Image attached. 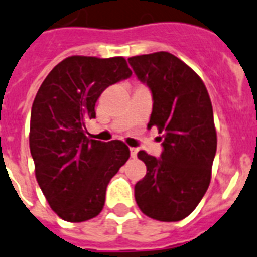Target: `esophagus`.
Masks as SVG:
<instances>
[{
  "instance_id": "esophagus-1",
  "label": "esophagus",
  "mask_w": 257,
  "mask_h": 257,
  "mask_svg": "<svg viewBox=\"0 0 257 257\" xmlns=\"http://www.w3.org/2000/svg\"><path fill=\"white\" fill-rule=\"evenodd\" d=\"M137 153H139V150H137V149L131 148V157H132V158H136V157H137Z\"/></svg>"
}]
</instances>
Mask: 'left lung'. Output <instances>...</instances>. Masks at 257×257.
<instances>
[{
  "mask_svg": "<svg viewBox=\"0 0 257 257\" xmlns=\"http://www.w3.org/2000/svg\"><path fill=\"white\" fill-rule=\"evenodd\" d=\"M137 78L153 95L148 126L162 133L161 158L141 150L145 178L135 185L141 212L162 222L188 217L212 178L217 150L213 107L204 82L187 64L169 52L128 59Z\"/></svg>",
  "mask_w": 257,
  "mask_h": 257,
  "instance_id": "obj_1",
  "label": "left lung"
}]
</instances>
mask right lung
<instances>
[{
  "instance_id": "right-lung-1",
  "label": "right lung",
  "mask_w": 257,
  "mask_h": 257,
  "mask_svg": "<svg viewBox=\"0 0 257 257\" xmlns=\"http://www.w3.org/2000/svg\"><path fill=\"white\" fill-rule=\"evenodd\" d=\"M131 75L124 57L70 56L39 88L30 150L39 187L64 221L83 222L102 212L109 180L128 161L124 142L90 140L86 122L95 118V103L105 88Z\"/></svg>"
}]
</instances>
